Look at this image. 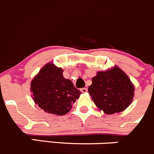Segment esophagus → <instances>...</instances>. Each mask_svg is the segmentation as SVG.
<instances>
[{
	"label": "esophagus",
	"mask_w": 154,
	"mask_h": 154,
	"mask_svg": "<svg viewBox=\"0 0 154 154\" xmlns=\"http://www.w3.org/2000/svg\"><path fill=\"white\" fill-rule=\"evenodd\" d=\"M81 91H82V93H86V92H88V88H82V89H81Z\"/></svg>",
	"instance_id": "34e87169"
}]
</instances>
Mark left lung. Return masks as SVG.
Listing matches in <instances>:
<instances>
[{
    "instance_id": "8db88e82",
    "label": "left lung",
    "mask_w": 154,
    "mask_h": 154,
    "mask_svg": "<svg viewBox=\"0 0 154 154\" xmlns=\"http://www.w3.org/2000/svg\"><path fill=\"white\" fill-rule=\"evenodd\" d=\"M134 91L130 79L118 66L97 72L88 88L96 106L108 115L125 110L132 103Z\"/></svg>"
}]
</instances>
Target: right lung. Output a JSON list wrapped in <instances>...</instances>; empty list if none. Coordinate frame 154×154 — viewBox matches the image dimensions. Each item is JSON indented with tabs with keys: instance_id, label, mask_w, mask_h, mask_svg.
<instances>
[{
	"instance_id": "obj_1",
	"label": "right lung",
	"mask_w": 154,
	"mask_h": 154,
	"mask_svg": "<svg viewBox=\"0 0 154 154\" xmlns=\"http://www.w3.org/2000/svg\"><path fill=\"white\" fill-rule=\"evenodd\" d=\"M33 99L39 108L48 113L64 115L82 94L69 79L63 75V69L48 63L30 84Z\"/></svg>"
}]
</instances>
